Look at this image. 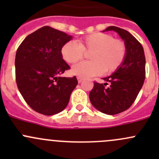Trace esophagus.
Wrapping results in <instances>:
<instances>
[{
    "instance_id": "esophagus-1",
    "label": "esophagus",
    "mask_w": 159,
    "mask_h": 159,
    "mask_svg": "<svg viewBox=\"0 0 159 159\" xmlns=\"http://www.w3.org/2000/svg\"><path fill=\"white\" fill-rule=\"evenodd\" d=\"M77 79H78V83H81V81H83V78H81V77H79V76H78V78H77Z\"/></svg>"
}]
</instances>
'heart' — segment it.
I'll return each mask as SVG.
<instances>
[{"mask_svg": "<svg viewBox=\"0 0 159 159\" xmlns=\"http://www.w3.org/2000/svg\"><path fill=\"white\" fill-rule=\"evenodd\" d=\"M89 54V61H83L75 65L72 74L81 78L97 76L102 73L111 74L116 71L127 55V46L124 41L114 38L107 33H94L84 37L79 44L73 41L62 46V57L69 64L79 61Z\"/></svg>", "mask_w": 159, "mask_h": 159, "instance_id": "1", "label": "heart"}]
</instances>
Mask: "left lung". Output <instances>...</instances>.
<instances>
[{"mask_svg":"<svg viewBox=\"0 0 159 159\" xmlns=\"http://www.w3.org/2000/svg\"><path fill=\"white\" fill-rule=\"evenodd\" d=\"M114 30L127 46V55L121 66L111 75L103 79L105 84L96 81L90 91L93 106L102 113L117 115L129 109L135 101L145 78V57L141 43L127 30L110 26L104 31ZM109 82V86H107Z\"/></svg>","mask_w":159,"mask_h":159,"instance_id":"left-lung-1","label":"left lung"}]
</instances>
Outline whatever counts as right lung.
Listing matches in <instances>:
<instances>
[{
  "mask_svg": "<svg viewBox=\"0 0 159 159\" xmlns=\"http://www.w3.org/2000/svg\"><path fill=\"white\" fill-rule=\"evenodd\" d=\"M72 37L44 26L27 36L15 57V77L19 91L35 111L53 115L63 111L78 84L76 77L59 75L70 67L62 58V46Z\"/></svg>",
  "mask_w": 159,
  "mask_h": 159,
  "instance_id": "right-lung-1",
  "label": "right lung"
}]
</instances>
